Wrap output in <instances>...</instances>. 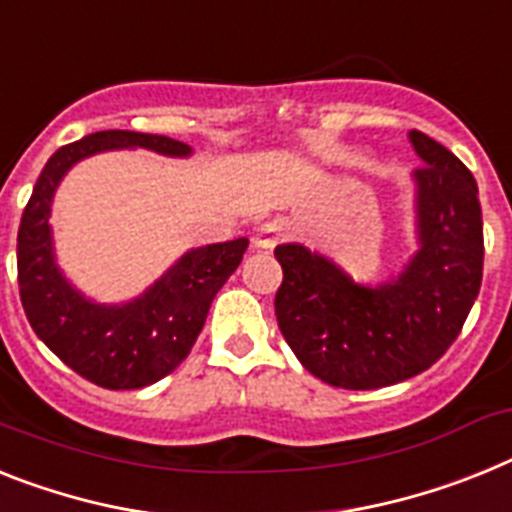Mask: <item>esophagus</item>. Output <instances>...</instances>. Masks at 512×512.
Listing matches in <instances>:
<instances>
[{"label":"esophagus","instance_id":"34e87169","mask_svg":"<svg viewBox=\"0 0 512 512\" xmlns=\"http://www.w3.org/2000/svg\"><path fill=\"white\" fill-rule=\"evenodd\" d=\"M285 235H287L285 220H269L256 230V235H253V246L259 248V251H272L279 240H285Z\"/></svg>","mask_w":512,"mask_h":512}]
</instances>
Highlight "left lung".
<instances>
[{"instance_id": "8db88e82", "label": "left lung", "mask_w": 512, "mask_h": 512, "mask_svg": "<svg viewBox=\"0 0 512 512\" xmlns=\"http://www.w3.org/2000/svg\"><path fill=\"white\" fill-rule=\"evenodd\" d=\"M417 251L396 277L360 285L300 243L274 248L277 323L308 373L370 391L422 373L456 342L482 287V207L474 176L443 144L409 131Z\"/></svg>"}]
</instances>
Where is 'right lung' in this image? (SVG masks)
<instances>
[{
	"mask_svg": "<svg viewBox=\"0 0 512 512\" xmlns=\"http://www.w3.org/2000/svg\"><path fill=\"white\" fill-rule=\"evenodd\" d=\"M152 150L189 157V144L139 131H95L59 147L41 170L17 233V282L25 316L64 365L95 386L129 391L160 381L186 360L204 329L209 305L238 269L248 238L191 248L142 295L126 303H95L56 264L51 204L61 178L90 155Z\"/></svg>",
	"mask_w": 512,
	"mask_h": 512,
	"instance_id": "obj_1",
	"label": "right lung"
}]
</instances>
